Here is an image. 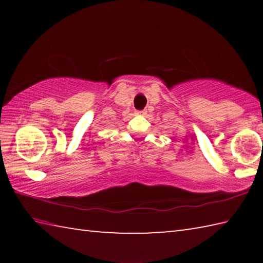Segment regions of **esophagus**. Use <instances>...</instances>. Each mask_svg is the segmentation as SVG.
Segmentation results:
<instances>
[{"mask_svg": "<svg viewBox=\"0 0 263 263\" xmlns=\"http://www.w3.org/2000/svg\"><path fill=\"white\" fill-rule=\"evenodd\" d=\"M146 114H147V110H141V111H137V115H142V116H145Z\"/></svg>", "mask_w": 263, "mask_h": 263, "instance_id": "obj_1", "label": "esophagus"}]
</instances>
